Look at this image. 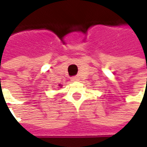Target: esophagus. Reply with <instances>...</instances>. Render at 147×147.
Instances as JSON below:
<instances>
[{"instance_id":"obj_1","label":"esophagus","mask_w":147,"mask_h":147,"mask_svg":"<svg viewBox=\"0 0 147 147\" xmlns=\"http://www.w3.org/2000/svg\"><path fill=\"white\" fill-rule=\"evenodd\" d=\"M71 80H72V81H74V82H76V81H78V78L76 76L73 77V78H71Z\"/></svg>"}]
</instances>
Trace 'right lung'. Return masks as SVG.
Instances as JSON below:
<instances>
[{"label": "right lung", "mask_w": 147, "mask_h": 147, "mask_svg": "<svg viewBox=\"0 0 147 147\" xmlns=\"http://www.w3.org/2000/svg\"><path fill=\"white\" fill-rule=\"evenodd\" d=\"M59 87H60V88L62 87V85H61V84H59Z\"/></svg>", "instance_id": "obj_1"}]
</instances>
